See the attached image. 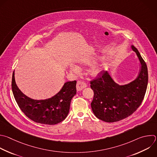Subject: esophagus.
Returning a JSON list of instances; mask_svg holds the SVG:
<instances>
[{
  "mask_svg": "<svg viewBox=\"0 0 157 157\" xmlns=\"http://www.w3.org/2000/svg\"><path fill=\"white\" fill-rule=\"evenodd\" d=\"M87 87V84L86 82H84L82 81H78L77 82V84H76V89L77 90L80 91L81 90H82L84 88Z\"/></svg>",
  "mask_w": 157,
  "mask_h": 157,
  "instance_id": "obj_1",
  "label": "esophagus"
}]
</instances>
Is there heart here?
Returning a JSON list of instances; mask_svg holds the SVG:
<instances>
[{
  "instance_id": "b5f03b06",
  "label": "heart",
  "mask_w": 157,
  "mask_h": 157,
  "mask_svg": "<svg viewBox=\"0 0 157 157\" xmlns=\"http://www.w3.org/2000/svg\"><path fill=\"white\" fill-rule=\"evenodd\" d=\"M71 70L72 71H74V72H76V73L79 71V68L77 67L76 66H73V67H72L71 68ZM100 70H101V68H100V67H95V68H94L92 70L91 73H92V75H97L98 73H100Z\"/></svg>"
}]
</instances>
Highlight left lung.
<instances>
[{
  "instance_id": "obj_1",
  "label": "left lung",
  "mask_w": 157,
  "mask_h": 157,
  "mask_svg": "<svg viewBox=\"0 0 157 157\" xmlns=\"http://www.w3.org/2000/svg\"><path fill=\"white\" fill-rule=\"evenodd\" d=\"M141 64L138 77L131 82L120 86L107 71H101L98 76L90 81L94 91L90 103L93 113L98 119L108 123L122 120L131 115L144 100L147 84V65L138 50L132 45Z\"/></svg>"
}]
</instances>
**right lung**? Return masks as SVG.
I'll list each match as a JSON object with an SVG mask.
<instances>
[{"label": "right lung", "instance_id": "right-lung-1", "mask_svg": "<svg viewBox=\"0 0 157 157\" xmlns=\"http://www.w3.org/2000/svg\"><path fill=\"white\" fill-rule=\"evenodd\" d=\"M12 75V89L15 100L21 110L33 121L54 125L63 121L67 117L72 98L76 94V81L64 84L54 97L45 100H34L25 95L18 87Z\"/></svg>", "mask_w": 157, "mask_h": 157}]
</instances>
